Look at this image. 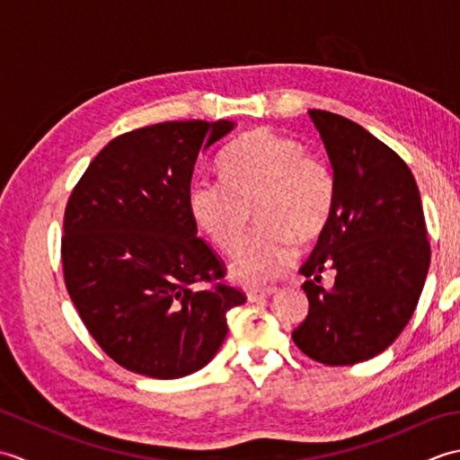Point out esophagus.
Returning a JSON list of instances; mask_svg holds the SVG:
<instances>
[{
	"instance_id": "34e87169",
	"label": "esophagus",
	"mask_w": 460,
	"mask_h": 460,
	"mask_svg": "<svg viewBox=\"0 0 460 460\" xmlns=\"http://www.w3.org/2000/svg\"><path fill=\"white\" fill-rule=\"evenodd\" d=\"M275 292H277V288H272V287H269V288H251V290H247V298L251 302H257V300H262V298H267L270 295H275Z\"/></svg>"
}]
</instances>
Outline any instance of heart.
Listing matches in <instances>:
<instances>
[{
    "label": "heart",
    "instance_id": "obj_1",
    "mask_svg": "<svg viewBox=\"0 0 460 460\" xmlns=\"http://www.w3.org/2000/svg\"><path fill=\"white\" fill-rule=\"evenodd\" d=\"M225 180L191 183L188 203L195 223L215 247L235 252L257 209L261 227L243 243L231 272L245 285L285 275L300 245L326 231L336 199L332 165L300 140L269 128L251 130L225 150Z\"/></svg>",
    "mask_w": 460,
    "mask_h": 460
}]
</instances>
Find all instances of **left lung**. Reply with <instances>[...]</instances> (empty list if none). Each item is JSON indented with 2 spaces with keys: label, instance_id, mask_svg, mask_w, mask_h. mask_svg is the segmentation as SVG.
Listing matches in <instances>:
<instances>
[{
  "label": "left lung",
  "instance_id": "1",
  "mask_svg": "<svg viewBox=\"0 0 460 460\" xmlns=\"http://www.w3.org/2000/svg\"><path fill=\"white\" fill-rule=\"evenodd\" d=\"M334 168L336 199L326 231L300 272L308 316L295 344L326 366L366 361L394 344L411 320L431 247L411 170L359 124L308 111ZM326 270L335 285L321 287Z\"/></svg>",
  "mask_w": 460,
  "mask_h": 460
}]
</instances>
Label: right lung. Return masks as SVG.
Returning a JSON list of instances; mask_svg holds the SVG:
<instances>
[{
	"label": "right lung",
	"instance_id": "obj_1",
	"mask_svg": "<svg viewBox=\"0 0 460 460\" xmlns=\"http://www.w3.org/2000/svg\"><path fill=\"white\" fill-rule=\"evenodd\" d=\"M231 130L183 120L116 136L66 201V292L104 354L134 374L198 371L227 336V312L247 300L225 282L188 203L198 155Z\"/></svg>",
	"mask_w": 460,
	"mask_h": 460
}]
</instances>
